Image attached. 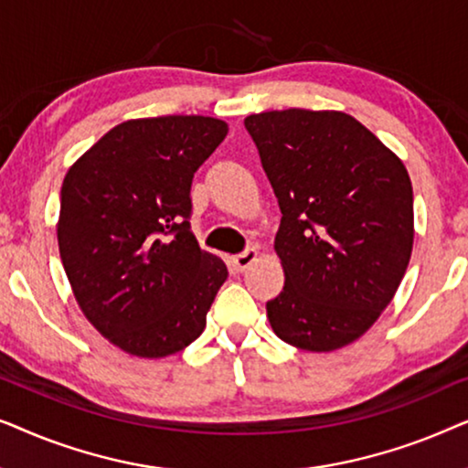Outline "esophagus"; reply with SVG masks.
I'll return each mask as SVG.
<instances>
[{"label":"esophagus","instance_id":"34e87169","mask_svg":"<svg viewBox=\"0 0 468 468\" xmlns=\"http://www.w3.org/2000/svg\"><path fill=\"white\" fill-rule=\"evenodd\" d=\"M258 260V251H255V249H247V251H242V253H239V255H234L232 258V264H234V268L236 271H247L249 266L253 264V261Z\"/></svg>","mask_w":468,"mask_h":468}]
</instances>
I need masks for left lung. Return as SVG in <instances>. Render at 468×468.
I'll return each mask as SVG.
<instances>
[{"label":"left lung","instance_id":"obj_1","mask_svg":"<svg viewBox=\"0 0 468 468\" xmlns=\"http://www.w3.org/2000/svg\"><path fill=\"white\" fill-rule=\"evenodd\" d=\"M281 208L283 292L266 313L281 341L335 351L392 303L411 260L413 187L399 157L336 111L245 119Z\"/></svg>","mask_w":468,"mask_h":468}]
</instances>
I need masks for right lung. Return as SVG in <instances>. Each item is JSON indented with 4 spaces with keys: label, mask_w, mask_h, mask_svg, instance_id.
Instances as JSON below:
<instances>
[{
    "label": "right lung",
    "mask_w": 468,
    "mask_h": 468,
    "mask_svg": "<svg viewBox=\"0 0 468 468\" xmlns=\"http://www.w3.org/2000/svg\"><path fill=\"white\" fill-rule=\"evenodd\" d=\"M226 133L200 114L125 121L63 178L57 240L74 298L127 354L165 357L194 343L228 279L189 223L194 172Z\"/></svg>",
    "instance_id": "right-lung-1"
}]
</instances>
